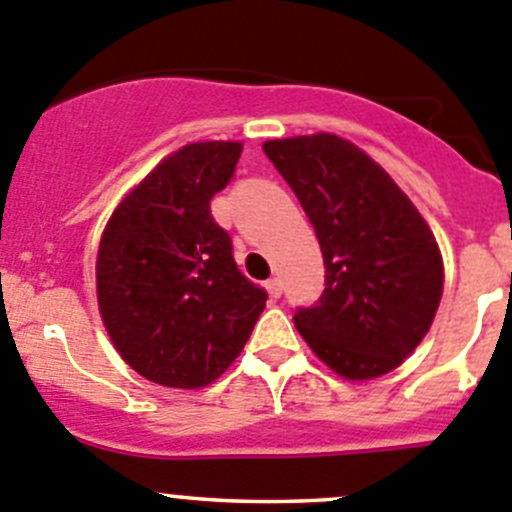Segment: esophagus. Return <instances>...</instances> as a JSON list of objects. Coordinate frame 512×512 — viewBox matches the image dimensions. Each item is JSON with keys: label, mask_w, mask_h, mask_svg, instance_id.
Instances as JSON below:
<instances>
[{"label": "esophagus", "mask_w": 512, "mask_h": 512, "mask_svg": "<svg viewBox=\"0 0 512 512\" xmlns=\"http://www.w3.org/2000/svg\"><path fill=\"white\" fill-rule=\"evenodd\" d=\"M267 292H270V297H280L282 295V282L280 277H270V280L265 282Z\"/></svg>", "instance_id": "1"}]
</instances>
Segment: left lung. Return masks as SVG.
Returning a JSON list of instances; mask_svg holds the SVG:
<instances>
[{
  "mask_svg": "<svg viewBox=\"0 0 512 512\" xmlns=\"http://www.w3.org/2000/svg\"><path fill=\"white\" fill-rule=\"evenodd\" d=\"M315 227L325 290L295 325L347 380L395 370L428 335L443 295V257L413 202L360 147L337 135L262 145Z\"/></svg>",
  "mask_w": 512,
  "mask_h": 512,
  "instance_id": "1",
  "label": "left lung"
}]
</instances>
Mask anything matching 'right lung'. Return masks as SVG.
<instances>
[{"label":"right lung","mask_w":512,"mask_h":512,"mask_svg":"<svg viewBox=\"0 0 512 512\" xmlns=\"http://www.w3.org/2000/svg\"><path fill=\"white\" fill-rule=\"evenodd\" d=\"M240 142H195L162 160L117 205L97 255L102 322L147 380L195 390L235 362L265 310L210 200L235 175Z\"/></svg>","instance_id":"add662e5"}]
</instances>
